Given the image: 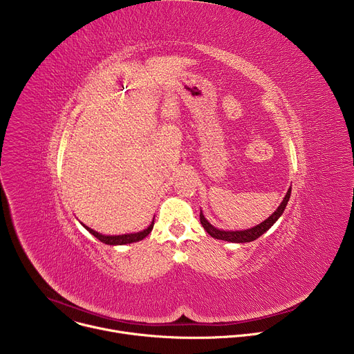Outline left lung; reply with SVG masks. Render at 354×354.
<instances>
[{
    "label": "left lung",
    "mask_w": 354,
    "mask_h": 354,
    "mask_svg": "<svg viewBox=\"0 0 354 354\" xmlns=\"http://www.w3.org/2000/svg\"><path fill=\"white\" fill-rule=\"evenodd\" d=\"M291 194V187L287 190L281 205L277 207V210L263 223H261L259 225L250 228V230H245V231H223V230H217L214 228L203 216V213L200 212V223L203 225V228L207 231L209 235H212L216 239H223V241H228V242H238V243H243V242H250V241H255L257 238H259L261 235H263L276 221L277 218L283 214L287 203H288V198Z\"/></svg>",
    "instance_id": "8db88e82"
}]
</instances>
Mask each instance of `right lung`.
<instances>
[{
    "instance_id": "add662e5",
    "label": "right lung",
    "mask_w": 354,
    "mask_h": 354,
    "mask_svg": "<svg viewBox=\"0 0 354 354\" xmlns=\"http://www.w3.org/2000/svg\"><path fill=\"white\" fill-rule=\"evenodd\" d=\"M82 225H84V224H82ZM84 227H85L95 238H97L100 242H104V243H106V245H124V243H131V242H137V241L144 239V238L151 232V230L154 228V220H153V223L149 224V227L145 228L144 231H140V232H136V234H124V235H102V234H99V232L91 230V228L86 227V225H84Z\"/></svg>"
}]
</instances>
